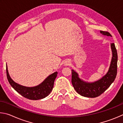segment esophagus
I'll use <instances>...</instances> for the list:
<instances>
[{
  "label": "esophagus",
  "instance_id": "34e87169",
  "mask_svg": "<svg viewBox=\"0 0 123 123\" xmlns=\"http://www.w3.org/2000/svg\"><path fill=\"white\" fill-rule=\"evenodd\" d=\"M71 64L70 62L68 61V60H67V61H66L65 63H64V64H65V66H68V65H70V64Z\"/></svg>",
  "mask_w": 123,
  "mask_h": 123
}]
</instances>
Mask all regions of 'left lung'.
<instances>
[{
  "label": "left lung",
  "instance_id": "8db88e82",
  "mask_svg": "<svg viewBox=\"0 0 123 123\" xmlns=\"http://www.w3.org/2000/svg\"><path fill=\"white\" fill-rule=\"evenodd\" d=\"M100 33L104 35L112 36L109 32L100 31ZM112 58L111 65L107 74L102 79L93 83L84 82L79 78L77 73L72 70V84L76 92L80 95L89 98H95L106 91L111 85L117 76L118 55L115 45L114 43L111 44Z\"/></svg>",
  "mask_w": 123,
  "mask_h": 123
}]
</instances>
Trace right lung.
<instances>
[{
    "label": "right lung",
    "mask_w": 123,
    "mask_h": 123,
    "mask_svg": "<svg viewBox=\"0 0 123 123\" xmlns=\"http://www.w3.org/2000/svg\"><path fill=\"white\" fill-rule=\"evenodd\" d=\"M6 70L8 81L12 87L21 96L31 100L41 99L48 96L53 89L54 81L58 74L57 72H55L49 75L38 86L33 87H27L19 85L13 81L8 74L7 66Z\"/></svg>",
    "instance_id": "add662e5"
}]
</instances>
